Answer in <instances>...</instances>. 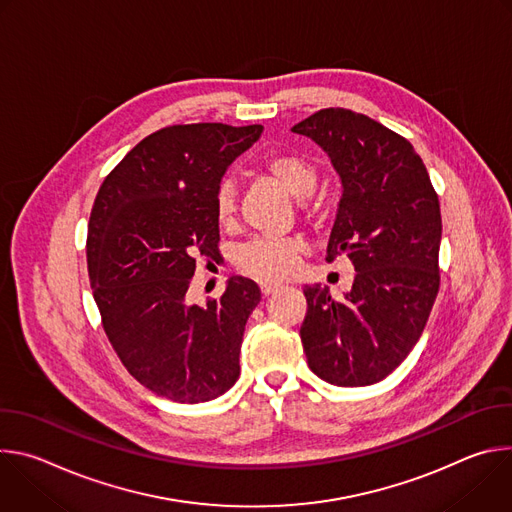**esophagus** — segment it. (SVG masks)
Returning <instances> with one entry per match:
<instances>
[{
    "mask_svg": "<svg viewBox=\"0 0 512 512\" xmlns=\"http://www.w3.org/2000/svg\"><path fill=\"white\" fill-rule=\"evenodd\" d=\"M259 287H261V294H263V296H271V294H275V291L279 289V283H273V281H261V283H259Z\"/></svg>",
    "mask_w": 512,
    "mask_h": 512,
    "instance_id": "obj_1",
    "label": "esophagus"
}]
</instances>
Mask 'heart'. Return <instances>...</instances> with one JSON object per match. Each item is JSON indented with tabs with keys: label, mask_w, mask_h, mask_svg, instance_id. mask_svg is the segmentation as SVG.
<instances>
[{
	"label": "heart",
	"mask_w": 512,
	"mask_h": 512,
	"mask_svg": "<svg viewBox=\"0 0 512 512\" xmlns=\"http://www.w3.org/2000/svg\"><path fill=\"white\" fill-rule=\"evenodd\" d=\"M265 174L281 184L296 198H308L318 186V168L296 154H279L265 162ZM214 210L221 225H229L237 214V188L231 180H223L216 188ZM304 243L300 239H253L239 255L237 263L243 271L259 279H285L296 273Z\"/></svg>",
	"instance_id": "obj_1"
}]
</instances>
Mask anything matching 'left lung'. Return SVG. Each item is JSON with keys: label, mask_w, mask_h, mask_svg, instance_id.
Here are the masks:
<instances>
[{"label": "left lung", "mask_w": 512, "mask_h": 512, "mask_svg": "<svg viewBox=\"0 0 512 512\" xmlns=\"http://www.w3.org/2000/svg\"><path fill=\"white\" fill-rule=\"evenodd\" d=\"M328 154L342 184L326 261L354 267L336 300L306 285L300 328L308 367L336 387L391 375L417 344L440 289V200L413 145L379 121L330 107L291 127Z\"/></svg>", "instance_id": "left-lung-1"}]
</instances>
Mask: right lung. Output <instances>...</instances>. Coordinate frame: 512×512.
<instances>
[{"instance_id": "add662e5", "label": "right lung", "mask_w": 512, "mask_h": 512, "mask_svg": "<svg viewBox=\"0 0 512 512\" xmlns=\"http://www.w3.org/2000/svg\"><path fill=\"white\" fill-rule=\"evenodd\" d=\"M263 125H170L115 166L95 198L87 265L105 334L131 377L178 403H204L239 379L245 324L261 302L235 275L221 300H186L198 257L218 251L216 188Z\"/></svg>"}]
</instances>
